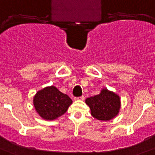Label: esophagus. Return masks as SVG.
Instances as JSON below:
<instances>
[{
    "instance_id": "34e87169",
    "label": "esophagus",
    "mask_w": 155,
    "mask_h": 155,
    "mask_svg": "<svg viewBox=\"0 0 155 155\" xmlns=\"http://www.w3.org/2000/svg\"><path fill=\"white\" fill-rule=\"evenodd\" d=\"M75 99H77V100H84V96H81V97H77V98H75Z\"/></svg>"
}]
</instances>
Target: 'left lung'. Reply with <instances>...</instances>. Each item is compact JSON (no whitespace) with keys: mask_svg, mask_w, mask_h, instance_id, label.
<instances>
[{"mask_svg":"<svg viewBox=\"0 0 155 155\" xmlns=\"http://www.w3.org/2000/svg\"><path fill=\"white\" fill-rule=\"evenodd\" d=\"M86 104L90 107L91 114L100 120H109L117 115L120 108V97L104 88L99 95L87 98Z\"/></svg>","mask_w":155,"mask_h":155,"instance_id":"left-lung-1","label":"left lung"}]
</instances>
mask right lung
Returning a JSON list of instances; mask_svg holds the SVG:
<instances>
[{
  "label": "right lung",
  "mask_w": 155,
  "mask_h": 155,
  "mask_svg": "<svg viewBox=\"0 0 155 155\" xmlns=\"http://www.w3.org/2000/svg\"><path fill=\"white\" fill-rule=\"evenodd\" d=\"M72 101L55 87H47L38 91L34 97V105L42 118L54 120L67 112Z\"/></svg>",
  "instance_id": "right-lung-1"
}]
</instances>
